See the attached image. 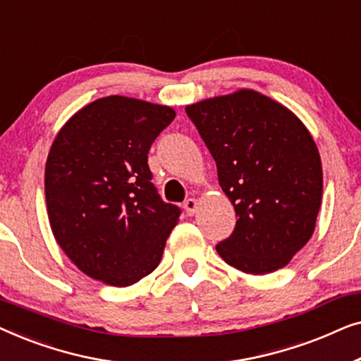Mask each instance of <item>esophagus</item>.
I'll use <instances>...</instances> for the list:
<instances>
[{"mask_svg": "<svg viewBox=\"0 0 361 361\" xmlns=\"http://www.w3.org/2000/svg\"><path fill=\"white\" fill-rule=\"evenodd\" d=\"M184 207H185L187 214L195 215L197 214V209H199V202H197V199H187L184 202Z\"/></svg>", "mask_w": 361, "mask_h": 361, "instance_id": "34e87169", "label": "esophagus"}]
</instances>
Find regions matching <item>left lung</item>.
Segmentation results:
<instances>
[{
  "label": "left lung",
  "mask_w": 361,
  "mask_h": 361,
  "mask_svg": "<svg viewBox=\"0 0 361 361\" xmlns=\"http://www.w3.org/2000/svg\"><path fill=\"white\" fill-rule=\"evenodd\" d=\"M185 111L238 216L216 253L246 274L288 266L312 236L322 204V161L310 131L288 106L251 88Z\"/></svg>",
  "instance_id": "obj_1"
}]
</instances>
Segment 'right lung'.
I'll return each instance as SVG.
<instances>
[{"instance_id": "obj_1", "label": "right lung", "mask_w": 361, "mask_h": 361, "mask_svg": "<svg viewBox=\"0 0 361 361\" xmlns=\"http://www.w3.org/2000/svg\"><path fill=\"white\" fill-rule=\"evenodd\" d=\"M174 108L110 95L68 118L49 151L46 204L68 259L103 284L126 288L161 263L180 210L152 185L147 152Z\"/></svg>"}]
</instances>
